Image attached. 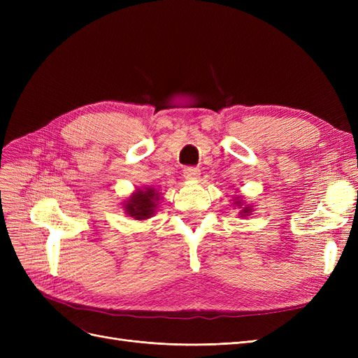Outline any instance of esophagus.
I'll use <instances>...</instances> for the list:
<instances>
[{
    "label": "esophagus",
    "mask_w": 358,
    "mask_h": 358,
    "mask_svg": "<svg viewBox=\"0 0 358 358\" xmlns=\"http://www.w3.org/2000/svg\"><path fill=\"white\" fill-rule=\"evenodd\" d=\"M183 178L188 180H197L200 178V170L196 167H188L183 170Z\"/></svg>",
    "instance_id": "esophagus-1"
}]
</instances>
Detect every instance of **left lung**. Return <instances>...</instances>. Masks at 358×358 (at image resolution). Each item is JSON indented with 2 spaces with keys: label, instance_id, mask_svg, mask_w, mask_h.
Here are the masks:
<instances>
[{
  "label": "left lung",
  "instance_id": "1",
  "mask_svg": "<svg viewBox=\"0 0 358 358\" xmlns=\"http://www.w3.org/2000/svg\"><path fill=\"white\" fill-rule=\"evenodd\" d=\"M233 206H237V208H241V218H246V216L251 215L254 212V206L251 204H246L243 200V196H234L233 197Z\"/></svg>",
  "mask_w": 358,
  "mask_h": 358
}]
</instances>
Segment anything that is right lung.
<instances>
[{
  "label": "right lung",
  "instance_id": "obj_1",
  "mask_svg": "<svg viewBox=\"0 0 358 358\" xmlns=\"http://www.w3.org/2000/svg\"><path fill=\"white\" fill-rule=\"evenodd\" d=\"M161 200V192L152 187L137 188L131 196L124 200V210L136 221H146L152 218Z\"/></svg>",
  "mask_w": 358,
  "mask_h": 358
}]
</instances>
